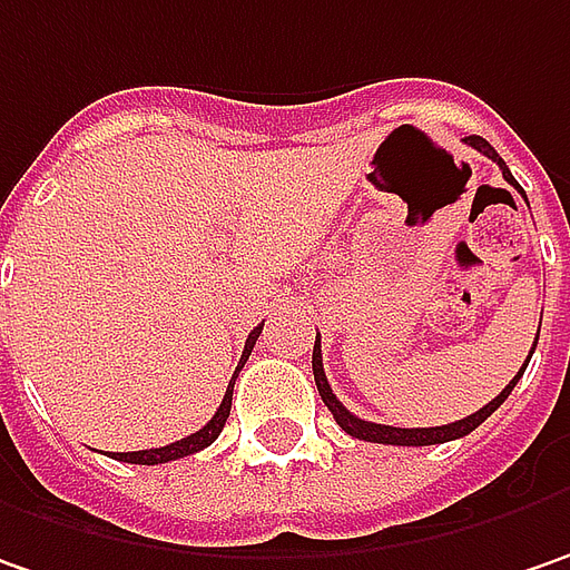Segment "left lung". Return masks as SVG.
I'll use <instances>...</instances> for the list:
<instances>
[{
  "mask_svg": "<svg viewBox=\"0 0 570 570\" xmlns=\"http://www.w3.org/2000/svg\"><path fill=\"white\" fill-rule=\"evenodd\" d=\"M465 142L472 146V149H479L482 156H488L491 161H498L501 165V175H504V181L513 185L520 194H523V187L517 185V178L510 175V168L504 165V159L494 153V146L482 137H465ZM527 197V194H523ZM535 341H539V334H535ZM535 341H532V351H535ZM530 351V357H532ZM530 363V360H527ZM527 363H523V370H527ZM523 370L510 380V385H504V392L498 395V399H491L484 409H479L475 414H469V417H462V421H453V424H443V428H389V424H373V421H363L357 417L354 411H347L341 402H337V395L332 392V385H328V376H325V366H322V341L315 337V347H312V373H315V385H318V395H322V402L328 405V411L334 414V421H337V428L344 433H351V436H357V440H366V443H392V446H431V443H446V440H459V436H465V433H472L482 421H488L494 411L504 405V399H508L510 392H513V385L517 380L523 376Z\"/></svg>",
  "mask_w": 570,
  "mask_h": 570,
  "instance_id": "left-lung-1",
  "label": "left lung"
}]
</instances>
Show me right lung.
<instances>
[{
    "instance_id": "obj_1",
    "label": "right lung",
    "mask_w": 570,
    "mask_h": 570,
    "mask_svg": "<svg viewBox=\"0 0 570 570\" xmlns=\"http://www.w3.org/2000/svg\"><path fill=\"white\" fill-rule=\"evenodd\" d=\"M264 325H258L255 332L248 334V341H245V351H242V360H238L236 373H233V380H229V389H226V395H223V405L216 409L210 421H207V428H200L197 433H190L185 440H178V443H168V446H159V450H137V453H117L120 462H134V465H159V462H171V459H185L190 453H197V450H207L213 440L223 433V424H226V417H229V409H233V385H236L238 370L245 366V360L252 354V347H255V341H258V334Z\"/></svg>"
}]
</instances>
